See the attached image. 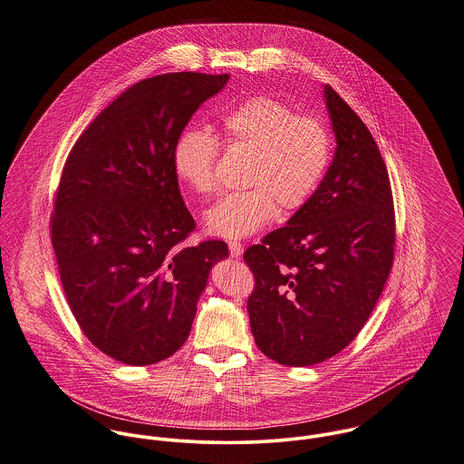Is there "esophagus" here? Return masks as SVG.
<instances>
[{
    "label": "esophagus",
    "mask_w": 464,
    "mask_h": 464,
    "mask_svg": "<svg viewBox=\"0 0 464 464\" xmlns=\"http://www.w3.org/2000/svg\"><path fill=\"white\" fill-rule=\"evenodd\" d=\"M242 244H238V242H229V254H231V257H240L242 256Z\"/></svg>",
    "instance_id": "34e87169"
}]
</instances>
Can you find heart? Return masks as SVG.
Masks as SVG:
<instances>
[{"label":"heart","instance_id":"heart-1","mask_svg":"<svg viewBox=\"0 0 464 464\" xmlns=\"http://www.w3.org/2000/svg\"><path fill=\"white\" fill-rule=\"evenodd\" d=\"M220 138L229 148L249 151L242 187L205 212V227L226 240L261 231L276 212L300 208L318 188L330 162V136L320 120L298 116L283 101L257 95L220 118ZM217 141L205 130L187 129L173 146L179 181L198 194L215 190Z\"/></svg>","mask_w":464,"mask_h":464}]
</instances>
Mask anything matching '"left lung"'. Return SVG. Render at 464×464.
<instances>
[{
    "instance_id": "1",
    "label": "left lung",
    "mask_w": 464,
    "mask_h": 464,
    "mask_svg": "<svg viewBox=\"0 0 464 464\" xmlns=\"http://www.w3.org/2000/svg\"><path fill=\"white\" fill-rule=\"evenodd\" d=\"M323 99L337 144L326 175L285 227L244 254L256 279L247 302L254 341L291 367L320 363L357 337L393 261L392 190L380 148L326 84Z\"/></svg>"
}]
</instances>
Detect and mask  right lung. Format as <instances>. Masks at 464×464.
Listing matches in <instances>:
<instances>
[{"mask_svg": "<svg viewBox=\"0 0 464 464\" xmlns=\"http://www.w3.org/2000/svg\"><path fill=\"white\" fill-rule=\"evenodd\" d=\"M227 73H162L134 84L92 121L63 168L51 238L72 314L111 358L150 365L179 352L226 242L185 246L196 222L173 146Z\"/></svg>", "mask_w": 464, "mask_h": 464, "instance_id": "1", "label": "right lung"}]
</instances>
